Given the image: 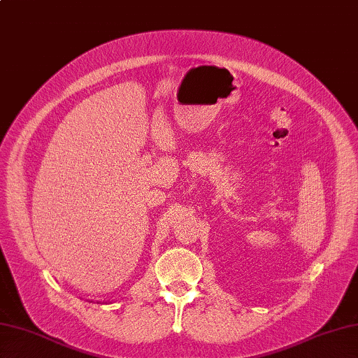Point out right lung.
<instances>
[{"label": "right lung", "mask_w": 358, "mask_h": 358, "mask_svg": "<svg viewBox=\"0 0 358 358\" xmlns=\"http://www.w3.org/2000/svg\"><path fill=\"white\" fill-rule=\"evenodd\" d=\"M97 303H99V302H97Z\"/></svg>", "instance_id": "add662e5"}]
</instances>
